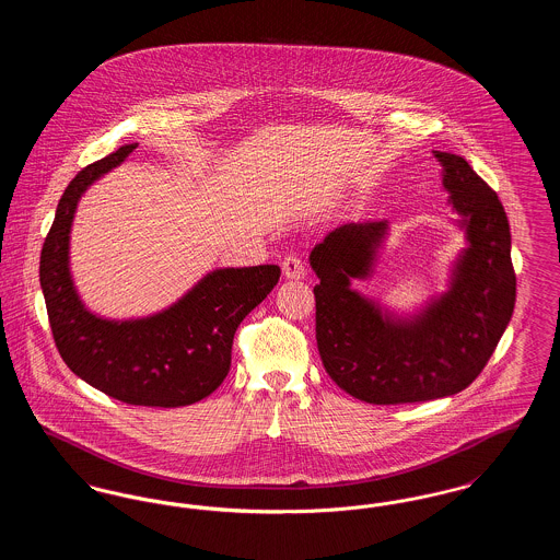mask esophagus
<instances>
[{
    "mask_svg": "<svg viewBox=\"0 0 560 560\" xmlns=\"http://www.w3.org/2000/svg\"><path fill=\"white\" fill-rule=\"evenodd\" d=\"M281 267H283L285 279H292V281L304 279V275H306V267H304V262H302L298 256H288V258L281 262Z\"/></svg>",
    "mask_w": 560,
    "mask_h": 560,
    "instance_id": "1",
    "label": "esophagus"
}]
</instances>
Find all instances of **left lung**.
<instances>
[{"label":"left lung","instance_id":"1","mask_svg":"<svg viewBox=\"0 0 560 560\" xmlns=\"http://www.w3.org/2000/svg\"><path fill=\"white\" fill-rule=\"evenodd\" d=\"M466 247L447 290L413 313H397L357 292L375 272L388 220L347 222L317 243L308 262L319 277L317 347L329 377L354 399L399 405L443 399L482 372L514 311L516 277L510 224L498 195L468 161L432 151Z\"/></svg>","mask_w":560,"mask_h":560}]
</instances>
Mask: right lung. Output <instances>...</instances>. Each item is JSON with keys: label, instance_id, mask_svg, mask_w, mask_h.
Returning <instances> with one entry per match:
<instances>
[{"label": "right lung", "instance_id": "obj_1", "mask_svg": "<svg viewBox=\"0 0 560 560\" xmlns=\"http://www.w3.org/2000/svg\"><path fill=\"white\" fill-rule=\"evenodd\" d=\"M126 144L83 167L62 192L39 260L54 342L69 370L113 399L144 407H185L210 397L231 370L233 338L277 285L281 268H215L153 315L108 319L92 313L71 275V226L83 192L121 165Z\"/></svg>", "mask_w": 560, "mask_h": 560}]
</instances>
